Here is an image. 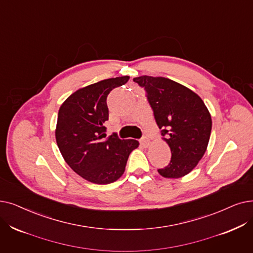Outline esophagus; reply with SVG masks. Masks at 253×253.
Instances as JSON below:
<instances>
[{
  "instance_id": "esophagus-1",
  "label": "esophagus",
  "mask_w": 253,
  "mask_h": 253,
  "mask_svg": "<svg viewBox=\"0 0 253 253\" xmlns=\"http://www.w3.org/2000/svg\"><path fill=\"white\" fill-rule=\"evenodd\" d=\"M139 142H140V145H141L142 147L147 148V147L149 146V144H150V139H149L147 136H145V137H142V138L139 140Z\"/></svg>"
}]
</instances>
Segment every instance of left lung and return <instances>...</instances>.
<instances>
[{
  "label": "left lung",
  "mask_w": 253,
  "mask_h": 253,
  "mask_svg": "<svg viewBox=\"0 0 253 253\" xmlns=\"http://www.w3.org/2000/svg\"><path fill=\"white\" fill-rule=\"evenodd\" d=\"M144 87L163 139L171 151L164 178L189 173L203 158L211 135L212 119L202 98L188 87L166 78L142 75L133 79Z\"/></svg>",
  "instance_id": "left-lung-1"
}]
</instances>
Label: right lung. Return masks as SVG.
Segmentation results:
<instances>
[{"mask_svg": "<svg viewBox=\"0 0 253 253\" xmlns=\"http://www.w3.org/2000/svg\"><path fill=\"white\" fill-rule=\"evenodd\" d=\"M129 76L108 79L86 85L70 95L61 105L56 139L63 158L84 180L95 184L117 181L125 171L130 153L138 147L135 139H106L107 95L125 84Z\"/></svg>", "mask_w": 253, "mask_h": 253, "instance_id": "1", "label": "right lung"}]
</instances>
